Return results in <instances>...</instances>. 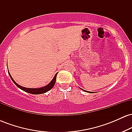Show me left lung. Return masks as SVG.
<instances>
[{
    "label": "left lung",
    "mask_w": 132,
    "mask_h": 132,
    "mask_svg": "<svg viewBox=\"0 0 132 132\" xmlns=\"http://www.w3.org/2000/svg\"><path fill=\"white\" fill-rule=\"evenodd\" d=\"M80 89H82V90H84V91H85V92H89V91H87V90H83V89H81V88H80ZM89 93H90V92H89Z\"/></svg>",
    "instance_id": "left-lung-1"
}]
</instances>
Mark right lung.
<instances>
[{
	"instance_id": "obj_1",
	"label": "right lung",
	"mask_w": 132,
	"mask_h": 132,
	"mask_svg": "<svg viewBox=\"0 0 132 132\" xmlns=\"http://www.w3.org/2000/svg\"><path fill=\"white\" fill-rule=\"evenodd\" d=\"M8 72H9V76H10V78H11L12 81H13V82L14 83V84H15V85L17 86L18 87H19V88L22 89V90H23V91L28 92V93L31 94H44V93H45V92L49 91L50 90H51V89L54 87V84H55L56 80V76L57 74V73L54 75V78H53V79L51 80L50 82L48 84H47L46 86H44V87H40V88H28V87H23V86L18 84L17 83H16V82L13 80V79L12 78V76L10 75L9 71H8Z\"/></svg>"
}]
</instances>
